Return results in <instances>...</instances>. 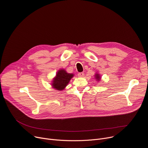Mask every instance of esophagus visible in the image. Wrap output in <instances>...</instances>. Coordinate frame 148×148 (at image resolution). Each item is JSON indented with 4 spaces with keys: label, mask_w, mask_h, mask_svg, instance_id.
Segmentation results:
<instances>
[{
    "label": "esophagus",
    "mask_w": 148,
    "mask_h": 148,
    "mask_svg": "<svg viewBox=\"0 0 148 148\" xmlns=\"http://www.w3.org/2000/svg\"><path fill=\"white\" fill-rule=\"evenodd\" d=\"M77 75H78L79 77H82L84 76V72H80V73H79L77 74Z\"/></svg>",
    "instance_id": "1"
}]
</instances>
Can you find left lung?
Here are the masks:
<instances>
[{"label": "left lung", "mask_w": 148, "mask_h": 148, "mask_svg": "<svg viewBox=\"0 0 148 148\" xmlns=\"http://www.w3.org/2000/svg\"><path fill=\"white\" fill-rule=\"evenodd\" d=\"M95 79H97V80L98 81H99V80L101 79L100 75H99L98 73H96V74L95 75Z\"/></svg>", "instance_id": "1"}]
</instances>
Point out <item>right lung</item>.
<instances>
[{"label": "right lung", "mask_w": 148, "mask_h": 148, "mask_svg": "<svg viewBox=\"0 0 148 148\" xmlns=\"http://www.w3.org/2000/svg\"><path fill=\"white\" fill-rule=\"evenodd\" d=\"M73 76V73H68L64 69H60L53 78L51 85L53 88L58 90H62L69 84Z\"/></svg>", "instance_id": "right-lung-1"}]
</instances>
